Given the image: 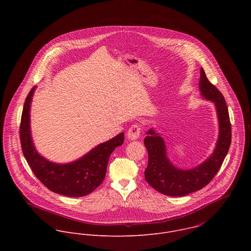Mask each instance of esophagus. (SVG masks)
Listing matches in <instances>:
<instances>
[{"mask_svg":"<svg viewBox=\"0 0 251 251\" xmlns=\"http://www.w3.org/2000/svg\"><path fill=\"white\" fill-rule=\"evenodd\" d=\"M141 135V127L139 125H133L127 131V137L129 140H136Z\"/></svg>","mask_w":251,"mask_h":251,"instance_id":"obj_1","label":"esophagus"}]
</instances>
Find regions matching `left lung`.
Segmentation results:
<instances>
[{"mask_svg":"<svg viewBox=\"0 0 251 251\" xmlns=\"http://www.w3.org/2000/svg\"><path fill=\"white\" fill-rule=\"evenodd\" d=\"M201 96L215 103L219 133L213 153L201 164L191 169H179L168 158L163 138L153 128L147 132L144 144L149 154L145 179L158 192L167 196H184L206 186L220 169L231 144V124L228 108L222 94L200 70Z\"/></svg>","mask_w":251,"mask_h":251,"instance_id":"obj_1","label":"left lung"}]
</instances>
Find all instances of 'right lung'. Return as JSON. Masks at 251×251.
Masks as SVG:
<instances>
[{"label": "right lung", "mask_w": 251, "mask_h": 251, "mask_svg": "<svg viewBox=\"0 0 251 251\" xmlns=\"http://www.w3.org/2000/svg\"><path fill=\"white\" fill-rule=\"evenodd\" d=\"M36 88L30 91L21 117L20 141L23 154L36 178L51 191L69 197L88 195L103 181L109 156L117 147L123 145L125 133L96 146L70 163H55L46 159L37 152L31 132L30 111Z\"/></svg>", "instance_id": "obj_1"}]
</instances>
